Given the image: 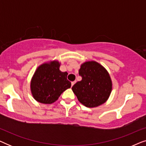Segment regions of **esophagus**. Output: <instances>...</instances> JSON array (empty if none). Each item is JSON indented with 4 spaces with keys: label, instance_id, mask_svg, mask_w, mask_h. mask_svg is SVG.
I'll return each mask as SVG.
<instances>
[{
    "label": "esophagus",
    "instance_id": "34e87169",
    "mask_svg": "<svg viewBox=\"0 0 146 146\" xmlns=\"http://www.w3.org/2000/svg\"><path fill=\"white\" fill-rule=\"evenodd\" d=\"M76 83V81H74V82H71V86H72H72L74 84Z\"/></svg>",
    "mask_w": 146,
    "mask_h": 146
}]
</instances>
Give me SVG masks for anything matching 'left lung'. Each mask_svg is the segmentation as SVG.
Wrapping results in <instances>:
<instances>
[{"label": "left lung", "mask_w": 146, "mask_h": 146, "mask_svg": "<svg viewBox=\"0 0 146 146\" xmlns=\"http://www.w3.org/2000/svg\"><path fill=\"white\" fill-rule=\"evenodd\" d=\"M79 75L82 80L72 88L80 102L88 108L102 104L111 91V81L104 68L96 62H86L81 65Z\"/></svg>", "instance_id": "8db88e82"}]
</instances>
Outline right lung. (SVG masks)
<instances>
[{"mask_svg": "<svg viewBox=\"0 0 146 146\" xmlns=\"http://www.w3.org/2000/svg\"><path fill=\"white\" fill-rule=\"evenodd\" d=\"M58 62L43 64L38 68L31 81V92L36 100L42 104L56 101L61 94L71 87L68 73L59 70Z\"/></svg>", "mask_w": 146, "mask_h": 146, "instance_id": "obj_1", "label": "right lung"}]
</instances>
